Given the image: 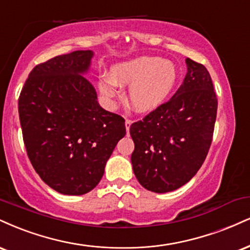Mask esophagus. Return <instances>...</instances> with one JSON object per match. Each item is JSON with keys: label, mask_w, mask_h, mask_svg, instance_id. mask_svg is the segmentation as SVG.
Instances as JSON below:
<instances>
[{"label": "esophagus", "mask_w": 250, "mask_h": 250, "mask_svg": "<svg viewBox=\"0 0 250 250\" xmlns=\"http://www.w3.org/2000/svg\"><path fill=\"white\" fill-rule=\"evenodd\" d=\"M131 123H133V121H131V120H125V130H127V134L129 133V128H130V125H131Z\"/></svg>", "instance_id": "34e87169"}]
</instances>
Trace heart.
<instances>
[{
	"label": "heart",
	"instance_id": "obj_1",
	"mask_svg": "<svg viewBox=\"0 0 250 250\" xmlns=\"http://www.w3.org/2000/svg\"><path fill=\"white\" fill-rule=\"evenodd\" d=\"M178 80V70L170 60L142 56L117 62L110 67V76L99 79V91L114 104L121 87H129L128 102L137 113H151L169 99Z\"/></svg>",
	"mask_w": 250,
	"mask_h": 250
}]
</instances>
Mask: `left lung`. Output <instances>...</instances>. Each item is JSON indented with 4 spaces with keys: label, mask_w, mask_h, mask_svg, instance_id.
<instances>
[{
    "label": "left lung",
    "mask_w": 250,
    "mask_h": 250,
    "mask_svg": "<svg viewBox=\"0 0 250 250\" xmlns=\"http://www.w3.org/2000/svg\"><path fill=\"white\" fill-rule=\"evenodd\" d=\"M169 101L130 125L135 176L148 191L167 193L190 182L212 143L218 99L208 71L190 58Z\"/></svg>",
    "instance_id": "left-lung-1"
}]
</instances>
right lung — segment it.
Masks as SVG:
<instances>
[{
    "label": "right lung",
    "mask_w": 250,
    "mask_h": 250,
    "mask_svg": "<svg viewBox=\"0 0 250 250\" xmlns=\"http://www.w3.org/2000/svg\"><path fill=\"white\" fill-rule=\"evenodd\" d=\"M94 52L74 51L30 72L19 99L29 159L42 180L66 195L88 193L125 135V120L104 109L85 74Z\"/></svg>",
    "instance_id": "obj_1"
}]
</instances>
